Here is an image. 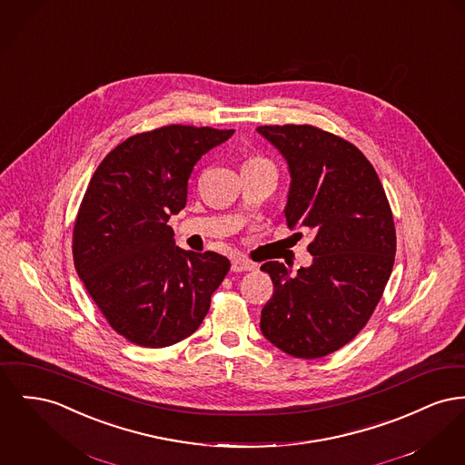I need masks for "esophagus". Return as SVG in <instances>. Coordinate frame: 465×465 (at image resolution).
Returning <instances> with one entry per match:
<instances>
[{
    "label": "esophagus",
    "instance_id": "esophagus-1",
    "mask_svg": "<svg viewBox=\"0 0 465 465\" xmlns=\"http://www.w3.org/2000/svg\"><path fill=\"white\" fill-rule=\"evenodd\" d=\"M254 269H256V265L252 262H247L244 258H235L232 262V271L233 272H251Z\"/></svg>",
    "mask_w": 465,
    "mask_h": 465
}]
</instances>
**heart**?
Returning <instances> with one entry per match:
<instances>
[{
  "mask_svg": "<svg viewBox=\"0 0 465 465\" xmlns=\"http://www.w3.org/2000/svg\"><path fill=\"white\" fill-rule=\"evenodd\" d=\"M260 160H262V158H249L246 163H251V162H260Z\"/></svg>",
  "mask_w": 465,
  "mask_h": 465,
  "instance_id": "heart-1",
  "label": "heart"
}]
</instances>
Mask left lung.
<instances>
[{
  "label": "left lung",
  "instance_id": "8db88e82",
  "mask_svg": "<svg viewBox=\"0 0 465 465\" xmlns=\"http://www.w3.org/2000/svg\"><path fill=\"white\" fill-rule=\"evenodd\" d=\"M258 134L290 166L288 226L316 233L311 267L262 265L273 293L260 328L288 355L322 358L353 341L381 301L397 249L393 214L374 166L351 142L312 124L258 126Z\"/></svg>",
  "mask_w": 465,
  "mask_h": 465
}]
</instances>
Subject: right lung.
Instances as JSON below:
<instances>
[{
  "label": "right lung",
  "mask_w": 465,
  "mask_h": 465,
  "mask_svg": "<svg viewBox=\"0 0 465 465\" xmlns=\"http://www.w3.org/2000/svg\"><path fill=\"white\" fill-rule=\"evenodd\" d=\"M233 130L168 124L114 147L94 170L74 224V263L110 327L143 348L192 335L230 271L226 256L175 246L193 166Z\"/></svg>",
  "instance_id": "1"
}]
</instances>
